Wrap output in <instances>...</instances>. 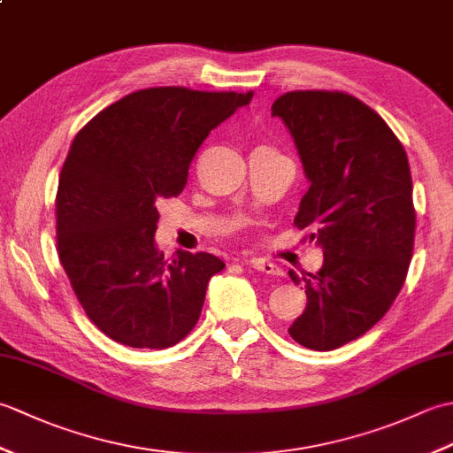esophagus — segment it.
Returning <instances> with one entry per match:
<instances>
[{
    "label": "esophagus",
    "instance_id": "obj_1",
    "mask_svg": "<svg viewBox=\"0 0 453 453\" xmlns=\"http://www.w3.org/2000/svg\"><path fill=\"white\" fill-rule=\"evenodd\" d=\"M249 263H251V266L257 268V271L263 273V274H271V276H280L282 274L280 266H276L271 261H265V258H251Z\"/></svg>",
    "mask_w": 453,
    "mask_h": 453
}]
</instances>
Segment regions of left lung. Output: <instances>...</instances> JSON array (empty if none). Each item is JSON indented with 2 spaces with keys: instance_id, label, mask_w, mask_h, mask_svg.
<instances>
[{
  "instance_id": "obj_1",
  "label": "left lung",
  "mask_w": 453,
  "mask_h": 453,
  "mask_svg": "<svg viewBox=\"0 0 453 453\" xmlns=\"http://www.w3.org/2000/svg\"><path fill=\"white\" fill-rule=\"evenodd\" d=\"M300 151L310 190L294 219L323 247L307 305L290 325L311 350L358 339L388 313L405 284L415 245L407 151L378 112L342 91H290L273 103Z\"/></svg>"
}]
</instances>
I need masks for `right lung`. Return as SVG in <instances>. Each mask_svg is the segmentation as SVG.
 I'll list each match as a JSON object with an SVG mask.
<instances>
[{
    "label": "right lung",
    "instance_id": "obj_1",
    "mask_svg": "<svg viewBox=\"0 0 453 453\" xmlns=\"http://www.w3.org/2000/svg\"><path fill=\"white\" fill-rule=\"evenodd\" d=\"M253 91L150 88L103 109L75 134L56 192L58 257L89 319L132 349H167L192 331L210 253L157 251L161 200L179 196L208 134Z\"/></svg>",
    "mask_w": 453,
    "mask_h": 453
}]
</instances>
